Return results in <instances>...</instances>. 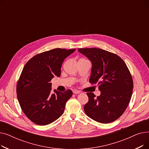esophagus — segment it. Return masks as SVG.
Segmentation results:
<instances>
[{"instance_id": "1", "label": "esophagus", "mask_w": 149, "mask_h": 149, "mask_svg": "<svg viewBox=\"0 0 149 149\" xmlns=\"http://www.w3.org/2000/svg\"><path fill=\"white\" fill-rule=\"evenodd\" d=\"M81 92L80 91H78V90H74L73 91V93H75V94H77V93H80Z\"/></svg>"}]
</instances>
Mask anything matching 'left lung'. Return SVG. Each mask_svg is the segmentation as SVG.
<instances>
[{"mask_svg":"<svg viewBox=\"0 0 149 149\" xmlns=\"http://www.w3.org/2000/svg\"><path fill=\"white\" fill-rule=\"evenodd\" d=\"M79 51L92 62L89 82L96 84L100 96L87 92L88 102L84 111L89 118L101 123L116 120L130 102L134 83L129 70L116 54L99 48H79Z\"/></svg>","mask_w":149,"mask_h":149,"instance_id":"left-lung-1","label":"left lung"}]
</instances>
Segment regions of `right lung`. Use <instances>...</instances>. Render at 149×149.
<instances>
[{
	"label": "right lung",
	"instance_id": "right-lung-1",
	"mask_svg": "<svg viewBox=\"0 0 149 149\" xmlns=\"http://www.w3.org/2000/svg\"><path fill=\"white\" fill-rule=\"evenodd\" d=\"M75 50L56 48L38 54L23 68L17 84V96L22 111L34 123L45 126L63 113L72 91L54 90L52 93L51 81L54 76H60L63 62Z\"/></svg>",
	"mask_w": 149,
	"mask_h": 149
}]
</instances>
